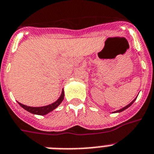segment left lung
<instances>
[{
	"label": "left lung",
	"mask_w": 154,
	"mask_h": 154,
	"mask_svg": "<svg viewBox=\"0 0 154 154\" xmlns=\"http://www.w3.org/2000/svg\"><path fill=\"white\" fill-rule=\"evenodd\" d=\"M136 98H137V97H136ZM136 98H135V99H134V100H133V101H132V102H131V103H129L128 105H127V106H126L123 107V108H122V109H118V110H117V111H115L114 113H120V112H122V111H124V110H125V109H128V107H129V106H131V105H132V103H134V102H135V99H136Z\"/></svg>",
	"instance_id": "8db88e82"
}]
</instances>
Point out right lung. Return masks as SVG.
<instances>
[{
    "label": "right lung",
    "mask_w": 154,
    "mask_h": 154,
    "mask_svg": "<svg viewBox=\"0 0 154 154\" xmlns=\"http://www.w3.org/2000/svg\"><path fill=\"white\" fill-rule=\"evenodd\" d=\"M64 99V91H62V94L60 95L59 99L55 102V103H51L50 105L48 106H40V107H32V106H27L26 105H23L22 103H19V105L23 107V109H26V111L29 112L31 113H33V114H37V115H45L47 114V113H50L52 110L55 109V108H57L59 105H60V103L63 102V100Z\"/></svg>",
    "instance_id": "add662e5"
}]
</instances>
